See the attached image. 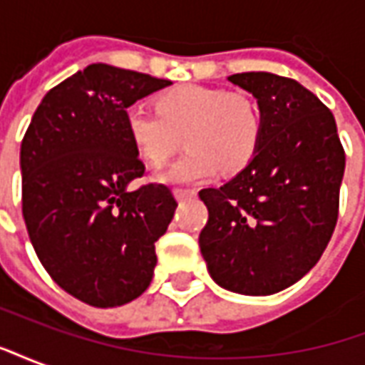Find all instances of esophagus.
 Wrapping results in <instances>:
<instances>
[{
    "label": "esophagus",
    "instance_id": "obj_1",
    "mask_svg": "<svg viewBox=\"0 0 365 365\" xmlns=\"http://www.w3.org/2000/svg\"><path fill=\"white\" fill-rule=\"evenodd\" d=\"M195 193H197V191H195V190H187V187H175V190H174L175 199H180V201H182V199L195 197Z\"/></svg>",
    "mask_w": 365,
    "mask_h": 365
}]
</instances>
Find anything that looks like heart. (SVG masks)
<instances>
[{"label":"heart","mask_w":365,"mask_h":365,"mask_svg":"<svg viewBox=\"0 0 365 365\" xmlns=\"http://www.w3.org/2000/svg\"><path fill=\"white\" fill-rule=\"evenodd\" d=\"M125 127L144 164L160 168L183 143L187 152L160 180L203 182L242 172L260 148L264 117L252 97L207 86H178L156 99V111L143 103L125 109Z\"/></svg>","instance_id":"heart-1"}]
</instances>
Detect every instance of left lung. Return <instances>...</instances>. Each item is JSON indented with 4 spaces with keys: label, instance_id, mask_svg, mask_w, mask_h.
<instances>
[{
    "label": "left lung",
    "instance_id": "1",
    "mask_svg": "<svg viewBox=\"0 0 365 365\" xmlns=\"http://www.w3.org/2000/svg\"><path fill=\"white\" fill-rule=\"evenodd\" d=\"M229 80L258 99L264 135L237 178L199 191L209 211L199 248L221 287L272 295L299 282L329 245L346 154L330 109L299 82L269 72Z\"/></svg>",
    "mask_w": 365,
    "mask_h": 365
}]
</instances>
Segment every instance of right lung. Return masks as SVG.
<instances>
[{
	"label": "right lung",
	"instance_id": "add662e5",
	"mask_svg": "<svg viewBox=\"0 0 365 365\" xmlns=\"http://www.w3.org/2000/svg\"><path fill=\"white\" fill-rule=\"evenodd\" d=\"M170 83L91 64L44 96L23 136L29 238L52 279L91 307L125 305L152 282L154 245L178 201L164 183L128 187L144 164L125 109Z\"/></svg>",
	"mask_w": 365,
	"mask_h": 365
}]
</instances>
